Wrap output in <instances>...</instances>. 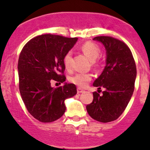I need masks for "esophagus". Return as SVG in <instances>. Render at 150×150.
<instances>
[{
  "label": "esophagus",
  "mask_w": 150,
  "mask_h": 150,
  "mask_svg": "<svg viewBox=\"0 0 150 150\" xmlns=\"http://www.w3.org/2000/svg\"><path fill=\"white\" fill-rule=\"evenodd\" d=\"M84 90L83 89H80V88H77V94H81L82 92H83Z\"/></svg>",
  "instance_id": "esophagus-1"
}]
</instances>
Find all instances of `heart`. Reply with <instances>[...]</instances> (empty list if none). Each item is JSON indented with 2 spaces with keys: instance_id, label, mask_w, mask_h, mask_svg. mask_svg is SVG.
<instances>
[{
  "instance_id": "heart-1",
  "label": "heart",
  "mask_w": 150,
  "mask_h": 150,
  "mask_svg": "<svg viewBox=\"0 0 150 150\" xmlns=\"http://www.w3.org/2000/svg\"><path fill=\"white\" fill-rule=\"evenodd\" d=\"M81 51L92 62L95 63V61L100 55L101 50L99 46L95 43L92 42H87L80 46ZM72 61V52L68 51L63 57V64L66 69H70L71 67ZM92 80V75L89 73H78L70 78V81L72 83L77 86L80 88H84L88 85L89 82Z\"/></svg>"
}]
</instances>
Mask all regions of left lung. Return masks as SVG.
Here are the masks:
<instances>
[{
	"label": "left lung",
	"instance_id": "1",
	"mask_svg": "<svg viewBox=\"0 0 150 150\" xmlns=\"http://www.w3.org/2000/svg\"><path fill=\"white\" fill-rule=\"evenodd\" d=\"M101 43L106 49V65L93 86L105 90L102 95L93 92L92 102L86 108L93 119L108 123L123 113L131 99L137 70L133 56L125 43L111 37L93 39Z\"/></svg>",
	"mask_w": 150,
	"mask_h": 150
}]
</instances>
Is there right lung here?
<instances>
[{"label": "right lung", "mask_w": 150, "mask_h": 150, "mask_svg": "<svg viewBox=\"0 0 150 150\" xmlns=\"http://www.w3.org/2000/svg\"><path fill=\"white\" fill-rule=\"evenodd\" d=\"M77 41V38L44 34L29 41L20 53L18 64L20 94L27 111L42 123L61 118L66 109L65 99L77 94L74 84L51 85L52 80L62 83L66 80L63 75V57Z\"/></svg>", "instance_id": "obj_1"}]
</instances>
